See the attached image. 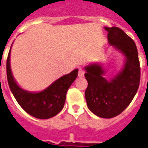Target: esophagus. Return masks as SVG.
<instances>
[{
    "label": "esophagus",
    "instance_id": "esophagus-1",
    "mask_svg": "<svg viewBox=\"0 0 148 148\" xmlns=\"http://www.w3.org/2000/svg\"><path fill=\"white\" fill-rule=\"evenodd\" d=\"M84 74H85V70H82V69H79V70H78V77L82 78V77L84 76Z\"/></svg>",
    "mask_w": 148,
    "mask_h": 148
}]
</instances>
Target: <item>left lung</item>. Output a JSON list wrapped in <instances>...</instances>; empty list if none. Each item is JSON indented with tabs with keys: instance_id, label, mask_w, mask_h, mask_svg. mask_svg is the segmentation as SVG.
<instances>
[{
	"instance_id": "left-lung-1",
	"label": "left lung",
	"mask_w": 148,
	"mask_h": 148,
	"mask_svg": "<svg viewBox=\"0 0 148 148\" xmlns=\"http://www.w3.org/2000/svg\"><path fill=\"white\" fill-rule=\"evenodd\" d=\"M108 32L109 45L125 57L123 69L111 80L103 78L105 70L100 64L85 67L88 85L85 91L87 107L96 116L112 118L124 111L134 99L140 82V66L137 47L134 40L116 27Z\"/></svg>"
}]
</instances>
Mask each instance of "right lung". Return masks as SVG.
<instances>
[{"mask_svg": "<svg viewBox=\"0 0 148 148\" xmlns=\"http://www.w3.org/2000/svg\"><path fill=\"white\" fill-rule=\"evenodd\" d=\"M78 71L76 69L58 78L44 91L30 92L19 87L13 77L10 69V50L7 57V79L13 95L28 114L39 119H49L61 112L65 104L66 92L78 77Z\"/></svg>", "mask_w": 148, "mask_h": 148, "instance_id": "1", "label": "right lung"}]
</instances>
